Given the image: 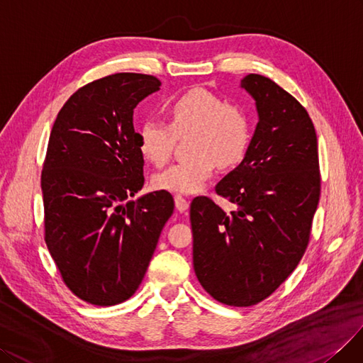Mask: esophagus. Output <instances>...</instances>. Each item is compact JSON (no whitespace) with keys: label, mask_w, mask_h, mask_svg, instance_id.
Returning <instances> with one entry per match:
<instances>
[{"label":"esophagus","mask_w":363,"mask_h":363,"mask_svg":"<svg viewBox=\"0 0 363 363\" xmlns=\"http://www.w3.org/2000/svg\"><path fill=\"white\" fill-rule=\"evenodd\" d=\"M174 203H177V209L179 213H184V211H186V209H189V201H186V199L181 194L174 196Z\"/></svg>","instance_id":"1"}]
</instances>
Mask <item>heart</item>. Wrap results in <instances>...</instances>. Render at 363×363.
Listing matches in <instances>:
<instances>
[{"instance_id":"heart-1","label":"heart","mask_w":363,"mask_h":363,"mask_svg":"<svg viewBox=\"0 0 363 363\" xmlns=\"http://www.w3.org/2000/svg\"><path fill=\"white\" fill-rule=\"evenodd\" d=\"M167 123L147 121L140 130V152L161 167L172 158L177 137L191 134L189 160L157 173L152 184L158 190L190 194L213 177L218 166L230 167L244 157L250 140L245 113L214 93L196 89L173 99L166 107Z\"/></svg>"}]
</instances>
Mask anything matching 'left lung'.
<instances>
[{
  "label": "left lung",
  "mask_w": 363,
  "mask_h": 363,
  "mask_svg": "<svg viewBox=\"0 0 363 363\" xmlns=\"http://www.w3.org/2000/svg\"><path fill=\"white\" fill-rule=\"evenodd\" d=\"M241 87L259 122L241 164L216 193L237 206L226 214L213 199L190 205L197 280L217 301L245 308L270 297L305 255L321 174L318 142L306 108L270 78L249 74Z\"/></svg>",
  "instance_id": "8db88e82"
}]
</instances>
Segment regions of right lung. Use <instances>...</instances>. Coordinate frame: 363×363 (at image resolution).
<instances>
[{"label":"right lung","mask_w":363,"mask_h":363,"mask_svg":"<svg viewBox=\"0 0 363 363\" xmlns=\"http://www.w3.org/2000/svg\"><path fill=\"white\" fill-rule=\"evenodd\" d=\"M157 77L122 72L78 89L58 111L42 169L45 242L74 294L95 306L130 298L146 274L174 202L143 189L133 114Z\"/></svg>","instance_id":"obj_1"}]
</instances>
